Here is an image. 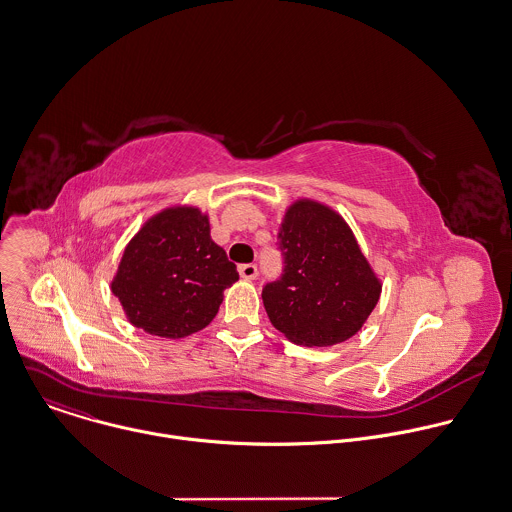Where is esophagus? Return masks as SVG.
Masks as SVG:
<instances>
[{"mask_svg":"<svg viewBox=\"0 0 512 512\" xmlns=\"http://www.w3.org/2000/svg\"><path fill=\"white\" fill-rule=\"evenodd\" d=\"M239 275H241L245 281H253V279L257 277V265H253V263L239 265Z\"/></svg>","mask_w":512,"mask_h":512,"instance_id":"1","label":"esophagus"}]
</instances>
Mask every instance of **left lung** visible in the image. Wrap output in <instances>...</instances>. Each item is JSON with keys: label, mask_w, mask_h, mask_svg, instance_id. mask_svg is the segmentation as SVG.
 <instances>
[{"label": "left lung", "mask_w": 512, "mask_h": 512, "mask_svg": "<svg viewBox=\"0 0 512 512\" xmlns=\"http://www.w3.org/2000/svg\"><path fill=\"white\" fill-rule=\"evenodd\" d=\"M279 249L285 273L263 289L271 325L303 347H331L359 333L383 283L341 213L309 197L293 201Z\"/></svg>", "instance_id": "obj_1"}]
</instances>
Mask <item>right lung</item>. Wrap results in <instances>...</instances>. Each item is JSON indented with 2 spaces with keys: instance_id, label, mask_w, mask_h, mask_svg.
I'll list each match as a JSON object with an SVG mask.
<instances>
[{
  "instance_id": "1",
  "label": "right lung",
  "mask_w": 512,
  "mask_h": 512,
  "mask_svg": "<svg viewBox=\"0 0 512 512\" xmlns=\"http://www.w3.org/2000/svg\"><path fill=\"white\" fill-rule=\"evenodd\" d=\"M237 279L235 263L211 239L207 213L195 205H169L125 245L111 293L133 327L181 339L215 319L223 291Z\"/></svg>"
}]
</instances>
